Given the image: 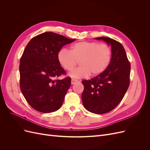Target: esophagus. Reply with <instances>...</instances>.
<instances>
[{"label":"esophagus","instance_id":"1","mask_svg":"<svg viewBox=\"0 0 150 150\" xmlns=\"http://www.w3.org/2000/svg\"><path fill=\"white\" fill-rule=\"evenodd\" d=\"M77 82H78V81L72 79L71 80V84H76Z\"/></svg>","mask_w":150,"mask_h":150}]
</instances>
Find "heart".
I'll use <instances>...</instances> for the list:
<instances>
[{
    "label": "heart",
    "mask_w": 150,
    "mask_h": 150,
    "mask_svg": "<svg viewBox=\"0 0 150 150\" xmlns=\"http://www.w3.org/2000/svg\"><path fill=\"white\" fill-rule=\"evenodd\" d=\"M111 59V49L106 43L81 41L72 44L70 51L62 49L57 54L60 65L67 71L78 64L79 67L72 71L69 75L79 79L91 75L101 74L109 66Z\"/></svg>",
    "instance_id": "heart-1"
}]
</instances>
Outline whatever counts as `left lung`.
I'll return each mask as SVG.
<instances>
[{
  "mask_svg": "<svg viewBox=\"0 0 150 150\" xmlns=\"http://www.w3.org/2000/svg\"><path fill=\"white\" fill-rule=\"evenodd\" d=\"M111 47L110 64L101 74L82 83L84 89L82 101L88 111L104 114L112 111L120 103L129 85L131 65L122 45L110 38H96Z\"/></svg>",
  "mask_w": 150,
  "mask_h": 150,
  "instance_id": "8db88e82",
  "label": "left lung"
}]
</instances>
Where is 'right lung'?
Segmentation results:
<instances>
[{
  "instance_id": "1",
  "label": "right lung",
  "mask_w": 150,
  "mask_h": 150,
  "mask_svg": "<svg viewBox=\"0 0 150 150\" xmlns=\"http://www.w3.org/2000/svg\"><path fill=\"white\" fill-rule=\"evenodd\" d=\"M75 40L46 32L35 36L26 46L20 60V87L26 101L36 111L51 112L62 106L71 79H54L66 74L57 54Z\"/></svg>"
}]
</instances>
